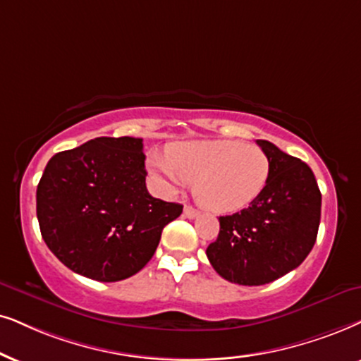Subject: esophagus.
Segmentation results:
<instances>
[{
    "mask_svg": "<svg viewBox=\"0 0 361 361\" xmlns=\"http://www.w3.org/2000/svg\"><path fill=\"white\" fill-rule=\"evenodd\" d=\"M183 213H185L186 218H196L200 214L198 209H195L193 207H190V204H188V207H185V212Z\"/></svg>",
    "mask_w": 361,
    "mask_h": 361,
    "instance_id": "obj_1",
    "label": "esophagus"
}]
</instances>
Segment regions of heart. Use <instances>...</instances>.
Segmentation results:
<instances>
[{
	"label": "heart",
	"mask_w": 361,
	"mask_h": 361,
	"mask_svg": "<svg viewBox=\"0 0 361 361\" xmlns=\"http://www.w3.org/2000/svg\"><path fill=\"white\" fill-rule=\"evenodd\" d=\"M149 170L166 193L193 183L196 202L214 213L250 207L270 180V159L257 145L233 140L175 143L168 154H152Z\"/></svg>",
	"instance_id": "b5f03b06"
}]
</instances>
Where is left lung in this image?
Segmentation results:
<instances>
[{
  "label": "left lung",
  "instance_id": "left-lung-1",
  "mask_svg": "<svg viewBox=\"0 0 361 361\" xmlns=\"http://www.w3.org/2000/svg\"><path fill=\"white\" fill-rule=\"evenodd\" d=\"M270 159L267 188L248 208L220 216L207 248L218 275L245 286L267 285L303 263L317 241L322 193L307 163L257 140Z\"/></svg>",
  "mask_w": 361,
  "mask_h": 361
}]
</instances>
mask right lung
<instances>
[{
  "mask_svg": "<svg viewBox=\"0 0 361 361\" xmlns=\"http://www.w3.org/2000/svg\"><path fill=\"white\" fill-rule=\"evenodd\" d=\"M143 140L102 136L49 159L36 190L41 236L71 271L97 281L133 276L183 212L147 190Z\"/></svg>",
  "mask_w": 361,
  "mask_h": 361,
  "instance_id": "add662e5",
  "label": "right lung"
}]
</instances>
